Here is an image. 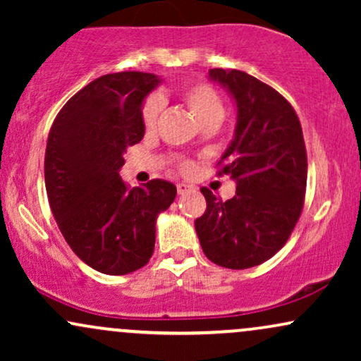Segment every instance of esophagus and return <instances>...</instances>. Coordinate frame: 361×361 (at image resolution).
Segmentation results:
<instances>
[{"label":"esophagus","mask_w":361,"mask_h":361,"mask_svg":"<svg viewBox=\"0 0 361 361\" xmlns=\"http://www.w3.org/2000/svg\"><path fill=\"white\" fill-rule=\"evenodd\" d=\"M193 186H190V185H186V183H178L176 185V190H178V195H185V193H188L190 190H192Z\"/></svg>","instance_id":"esophagus-1"}]
</instances>
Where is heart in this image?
Here are the masks:
<instances>
[{"label": "heart", "instance_id": "b5f03b06", "mask_svg": "<svg viewBox=\"0 0 361 361\" xmlns=\"http://www.w3.org/2000/svg\"><path fill=\"white\" fill-rule=\"evenodd\" d=\"M181 100L188 106L190 111L195 115V118L207 126V123H219L224 117V103L219 91L212 85L205 81H197L192 85H186L180 91ZM161 114V100L157 97H149L142 105V123L146 128H152L157 123ZM181 166L186 168L188 163L183 161Z\"/></svg>", "mask_w": 361, "mask_h": 361}]
</instances>
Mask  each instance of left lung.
Instances as JSON below:
<instances>
[{
	"label": "left lung",
	"mask_w": 361,
	"mask_h": 361,
	"mask_svg": "<svg viewBox=\"0 0 361 361\" xmlns=\"http://www.w3.org/2000/svg\"><path fill=\"white\" fill-rule=\"evenodd\" d=\"M238 105L234 139L219 175L235 180V195L219 200L202 188L205 214L195 229L205 256L219 267L244 270L283 247L304 209L307 152L295 110L267 82L238 69H210Z\"/></svg>",
	"instance_id": "1"
}]
</instances>
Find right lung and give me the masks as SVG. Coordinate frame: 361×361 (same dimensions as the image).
<instances>
[{
	"mask_svg": "<svg viewBox=\"0 0 361 361\" xmlns=\"http://www.w3.org/2000/svg\"><path fill=\"white\" fill-rule=\"evenodd\" d=\"M159 85L151 73L97 78L62 106L45 147V190L69 247L93 270L127 275L151 259L156 219L176 186L123 183V152L144 137L142 102Z\"/></svg>",
	"mask_w": 361,
	"mask_h": 361,
	"instance_id": "right-lung-1",
	"label": "right lung"
}]
</instances>
